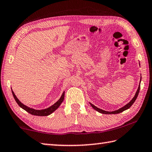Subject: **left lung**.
I'll list each match as a JSON object with an SVG mask.
<instances>
[{"label":"left lung","mask_w":152,"mask_h":152,"mask_svg":"<svg viewBox=\"0 0 152 152\" xmlns=\"http://www.w3.org/2000/svg\"><path fill=\"white\" fill-rule=\"evenodd\" d=\"M140 86H139L138 89H137V92H136L135 96L133 98V99L132 100V101H131L129 102L128 104H126L125 106H124V107H122V108H121V109H119V110H115V111H112V112L105 111V110H102V109H99V108L96 107V106H94V105H93V104H91V103H90V104H91L92 107L94 109L97 110L98 112H99V113H102V114H118V113H121V112H123V111H124V110L128 109L129 108H130L131 107H132V105L133 103H134V102L135 101L136 99H137V97L138 94H139V92H140Z\"/></svg>","instance_id":"1"}]
</instances>
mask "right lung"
<instances>
[{
  "label": "right lung",
  "mask_w": 152,
  "mask_h": 152,
  "mask_svg": "<svg viewBox=\"0 0 152 152\" xmlns=\"http://www.w3.org/2000/svg\"><path fill=\"white\" fill-rule=\"evenodd\" d=\"M12 95H13L15 100L16 101L17 103L19 104V106L20 107H21L22 109H23L25 110H26L27 112L30 113V114H31L33 115H36V116H48V115L51 114V113H52L53 111H55V110L57 109L59 107H60V105L61 104V102H63L64 99V92L62 95H61V96L60 97V99H59L54 104H53L52 106H51L50 107H49L48 109H45L35 110V109H31V108H29L27 106H25V105L21 103V102L19 101V99H17V96H15V94L12 91Z\"/></svg>",
  "instance_id": "right-lung-1"
}]
</instances>
